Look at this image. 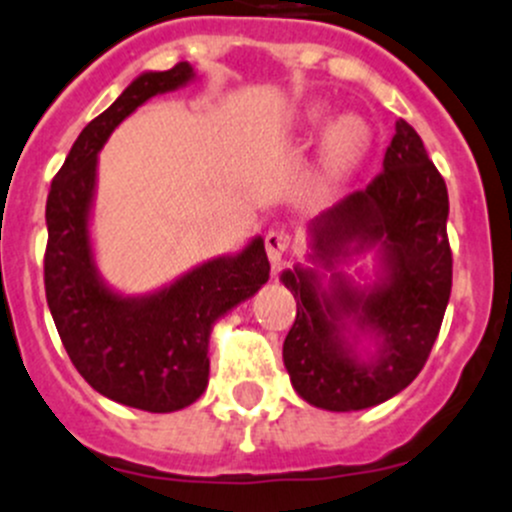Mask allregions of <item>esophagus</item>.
Wrapping results in <instances>:
<instances>
[{"label": "esophagus", "instance_id": "esophagus-1", "mask_svg": "<svg viewBox=\"0 0 512 512\" xmlns=\"http://www.w3.org/2000/svg\"><path fill=\"white\" fill-rule=\"evenodd\" d=\"M288 249H291V239L283 231H268L266 234V256L273 266L286 261Z\"/></svg>", "mask_w": 512, "mask_h": 512}]
</instances>
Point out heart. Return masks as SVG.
I'll return each mask as SVG.
<instances>
[{"mask_svg":"<svg viewBox=\"0 0 512 512\" xmlns=\"http://www.w3.org/2000/svg\"><path fill=\"white\" fill-rule=\"evenodd\" d=\"M288 131L298 136L323 134L321 171L331 184L353 179L371 159L376 146V131L363 116L343 114L333 119L331 106L323 101H311L293 111L288 119Z\"/></svg>","mask_w":512,"mask_h":512,"instance_id":"obj_1","label":"heart"}]
</instances>
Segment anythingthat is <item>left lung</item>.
<instances>
[{
  "instance_id": "obj_1",
  "label": "left lung",
  "mask_w": 512,
  "mask_h": 512,
  "mask_svg": "<svg viewBox=\"0 0 512 512\" xmlns=\"http://www.w3.org/2000/svg\"><path fill=\"white\" fill-rule=\"evenodd\" d=\"M448 189L408 121L378 174L308 224V263L286 268L296 298L283 341L291 386L333 413L388 401L426 366L453 283ZM366 253L374 268L347 266Z\"/></svg>"
}]
</instances>
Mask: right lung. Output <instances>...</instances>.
I'll return each instance as SVG.
<instances>
[{"label": "right lung", "instance_id": "right-lung-1", "mask_svg": "<svg viewBox=\"0 0 512 512\" xmlns=\"http://www.w3.org/2000/svg\"><path fill=\"white\" fill-rule=\"evenodd\" d=\"M194 79L189 62L169 72H141L104 114L84 126L47 199L44 288L59 338L96 393L149 413L181 411L199 401L209 386V338L216 321L254 296L271 271L261 236L144 296L116 291L96 266L91 211L99 151L151 96Z\"/></svg>", "mask_w": 512, "mask_h": 512}]
</instances>
